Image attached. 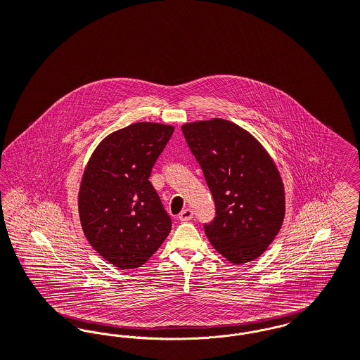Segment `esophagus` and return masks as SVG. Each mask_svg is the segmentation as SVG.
I'll use <instances>...</instances> for the list:
<instances>
[{
	"instance_id": "obj_1",
	"label": "esophagus",
	"mask_w": 360,
	"mask_h": 360,
	"mask_svg": "<svg viewBox=\"0 0 360 360\" xmlns=\"http://www.w3.org/2000/svg\"><path fill=\"white\" fill-rule=\"evenodd\" d=\"M193 216H194V213H193L191 208H186V210H184V211L179 213L178 217H179L181 221H189V220L193 219Z\"/></svg>"
}]
</instances>
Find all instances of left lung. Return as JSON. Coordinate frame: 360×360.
Returning <instances> with one entry per match:
<instances>
[{"label":"left lung","instance_id":"obj_1","mask_svg":"<svg viewBox=\"0 0 360 360\" xmlns=\"http://www.w3.org/2000/svg\"><path fill=\"white\" fill-rule=\"evenodd\" d=\"M182 133L214 201L216 216L204 224L212 246L236 265L253 261L274 242L285 212L272 158L249 131L226 120L185 124Z\"/></svg>","mask_w":360,"mask_h":360}]
</instances>
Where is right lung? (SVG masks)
<instances>
[{
    "instance_id": "obj_1",
    "label": "right lung",
    "mask_w": 360,
    "mask_h": 360,
    "mask_svg": "<svg viewBox=\"0 0 360 360\" xmlns=\"http://www.w3.org/2000/svg\"><path fill=\"white\" fill-rule=\"evenodd\" d=\"M174 127L137 122L108 134L94 150L79 191L89 245L120 269L146 264L171 231V219L149 182Z\"/></svg>"
}]
</instances>
